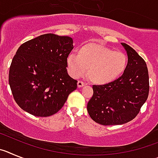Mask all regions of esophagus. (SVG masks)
Returning a JSON list of instances; mask_svg holds the SVG:
<instances>
[{"mask_svg":"<svg viewBox=\"0 0 158 158\" xmlns=\"http://www.w3.org/2000/svg\"><path fill=\"white\" fill-rule=\"evenodd\" d=\"M85 85H86V83L82 82V81H78V82H77L78 87H82V86H85Z\"/></svg>","mask_w":158,"mask_h":158,"instance_id":"1","label":"esophagus"}]
</instances>
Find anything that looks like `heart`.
<instances>
[{"mask_svg": "<svg viewBox=\"0 0 158 158\" xmlns=\"http://www.w3.org/2000/svg\"><path fill=\"white\" fill-rule=\"evenodd\" d=\"M127 55L121 51L96 43H88L78 49L77 56L70 54L67 64L74 77L84 75L87 70L89 80L96 84H107L123 75L127 66Z\"/></svg>", "mask_w": 158, "mask_h": 158, "instance_id": "obj_1", "label": "heart"}]
</instances>
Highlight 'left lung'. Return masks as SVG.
Instances as JSON below:
<instances>
[{
	"instance_id": "obj_1",
	"label": "left lung",
	"mask_w": 158,
	"mask_h": 158,
	"mask_svg": "<svg viewBox=\"0 0 158 158\" xmlns=\"http://www.w3.org/2000/svg\"><path fill=\"white\" fill-rule=\"evenodd\" d=\"M128 56L127 69L120 78L105 85H94L87 104L89 116L102 125H119L131 121L148 98L149 73L144 60L134 49L121 43Z\"/></svg>"
}]
</instances>
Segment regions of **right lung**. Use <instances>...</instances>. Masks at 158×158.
Segmentation results:
<instances>
[{
  "label": "right lung",
  "instance_id": "obj_1",
  "mask_svg": "<svg viewBox=\"0 0 158 158\" xmlns=\"http://www.w3.org/2000/svg\"><path fill=\"white\" fill-rule=\"evenodd\" d=\"M69 36L45 34L24 42L10 66L8 82L14 100L24 111L46 117L61 109L77 80L67 72L73 49Z\"/></svg>",
  "mask_w": 158,
  "mask_h": 158
}]
</instances>
